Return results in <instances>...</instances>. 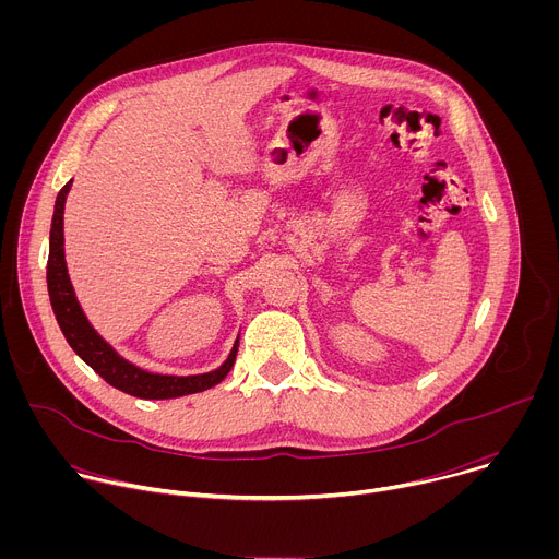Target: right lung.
Returning <instances> with one entry per match:
<instances>
[{"mask_svg": "<svg viewBox=\"0 0 559 559\" xmlns=\"http://www.w3.org/2000/svg\"><path fill=\"white\" fill-rule=\"evenodd\" d=\"M70 186H72V181H68L59 190L57 201H55V214H52V225H50L48 270H46L50 305H52L55 318H57V323H59L68 345L108 384L117 386L123 393L145 397V401H166V397L199 393V391H205V389L218 384L229 373V369L236 360L238 341L234 343L227 360L214 371L199 373V376H162V373H150V371L128 362L93 330L86 313L76 302V296H74L68 270H66V257H63V205H66V194H68Z\"/></svg>", "mask_w": 559, "mask_h": 559, "instance_id": "add662e5", "label": "right lung"}]
</instances>
